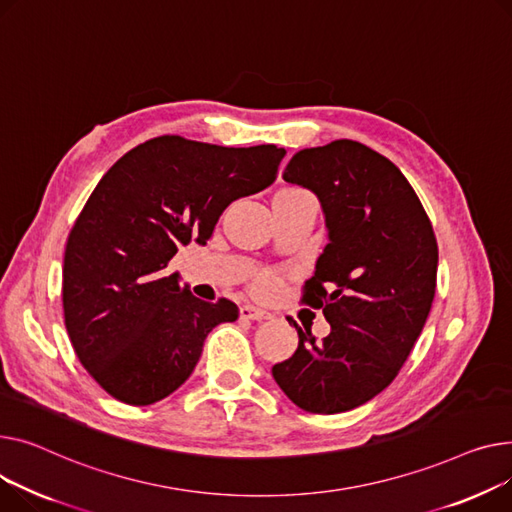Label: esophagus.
Instances as JSON below:
<instances>
[{"label":"esophagus","mask_w":512,"mask_h":512,"mask_svg":"<svg viewBox=\"0 0 512 512\" xmlns=\"http://www.w3.org/2000/svg\"><path fill=\"white\" fill-rule=\"evenodd\" d=\"M239 316L246 318V320H258V322H262V320H268V318H270V314H268L266 310H260V308L250 306V304L239 308Z\"/></svg>","instance_id":"34e87169"}]
</instances>
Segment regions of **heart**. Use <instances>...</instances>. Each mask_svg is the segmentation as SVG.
<instances>
[{"label":"heart","instance_id":"1","mask_svg":"<svg viewBox=\"0 0 512 512\" xmlns=\"http://www.w3.org/2000/svg\"><path fill=\"white\" fill-rule=\"evenodd\" d=\"M283 192H295V190H283ZM275 287H277V277L273 273L260 275L258 281H256V291L258 293H270Z\"/></svg>","mask_w":512,"mask_h":512}]
</instances>
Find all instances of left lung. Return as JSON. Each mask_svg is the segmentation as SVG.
Here are the masks:
<instances>
[{"label":"left lung","instance_id":"obj_1","mask_svg":"<svg viewBox=\"0 0 512 512\" xmlns=\"http://www.w3.org/2000/svg\"><path fill=\"white\" fill-rule=\"evenodd\" d=\"M320 200L328 244L306 281L322 341L295 322L297 349L273 366L283 393L310 413H343L395 380L428 320L438 270L432 223L395 163L355 140L304 148L283 171Z\"/></svg>","mask_w":512,"mask_h":512}]
</instances>
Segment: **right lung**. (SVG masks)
<instances>
[{"label":"right lung","mask_w":512,"mask_h":512,"mask_svg":"<svg viewBox=\"0 0 512 512\" xmlns=\"http://www.w3.org/2000/svg\"><path fill=\"white\" fill-rule=\"evenodd\" d=\"M285 153L159 136L103 175L68 237L62 299L80 364L111 397H169L210 330L237 320L229 299L204 302L165 268L182 246H204L233 200L273 184Z\"/></svg>","instance_id":"right-lung-1"}]
</instances>
